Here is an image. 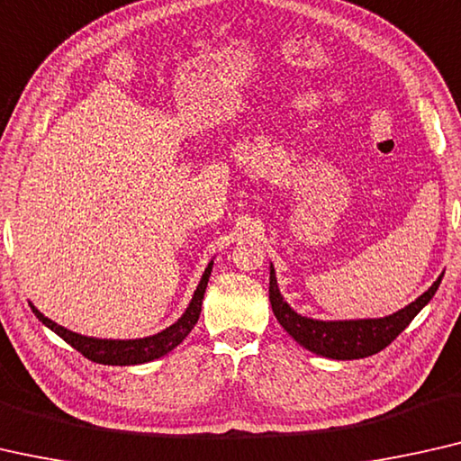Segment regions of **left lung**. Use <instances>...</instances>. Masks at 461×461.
<instances>
[{"instance_id":"1","label":"left lung","mask_w":461,"mask_h":461,"mask_svg":"<svg viewBox=\"0 0 461 461\" xmlns=\"http://www.w3.org/2000/svg\"><path fill=\"white\" fill-rule=\"evenodd\" d=\"M443 273L438 275L422 296H418L411 304L397 311L389 317L381 319H352V321H319L302 317L287 304L281 296L277 277H275V267L271 265L269 275V300L275 319L287 333L296 339L308 352L319 354L322 358L333 360H356L366 358L381 352L406 329L411 319L422 311L435 296L441 285Z\"/></svg>"}]
</instances>
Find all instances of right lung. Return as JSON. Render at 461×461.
<instances>
[{
  "label": "right lung",
  "mask_w": 461,
  "mask_h": 461,
  "mask_svg": "<svg viewBox=\"0 0 461 461\" xmlns=\"http://www.w3.org/2000/svg\"><path fill=\"white\" fill-rule=\"evenodd\" d=\"M212 271V260L204 269L201 281H198L194 296H192L190 304L180 319H177L174 325L163 329L161 333L149 335V338L140 339H99V338H88V335L74 333L70 329L58 325L51 319H47L43 312L37 311L31 302V308L41 322L45 327H50L53 333H58L66 343H70L74 349L85 356V358L99 362V364H109V366H132V364H144L150 360L161 358V356L169 354L171 349L180 346V343L186 339V335L194 329L201 317V306L204 298V290H207L209 277Z\"/></svg>",
  "instance_id": "1"
}]
</instances>
